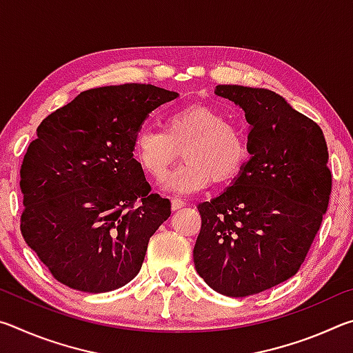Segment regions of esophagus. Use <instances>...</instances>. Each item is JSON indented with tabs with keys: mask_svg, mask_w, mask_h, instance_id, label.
I'll return each instance as SVG.
<instances>
[{
	"mask_svg": "<svg viewBox=\"0 0 353 353\" xmlns=\"http://www.w3.org/2000/svg\"><path fill=\"white\" fill-rule=\"evenodd\" d=\"M183 205H185V202L182 199H179V198H172L171 199V208H172V210H179V208H182Z\"/></svg>",
	"mask_w": 353,
	"mask_h": 353,
	"instance_id": "1",
	"label": "esophagus"
}]
</instances>
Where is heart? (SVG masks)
<instances>
[{"mask_svg":"<svg viewBox=\"0 0 353 353\" xmlns=\"http://www.w3.org/2000/svg\"><path fill=\"white\" fill-rule=\"evenodd\" d=\"M183 146V162L162 181L171 193H191L212 181L225 182L243 170L248 143L240 129L225 123L223 113L191 104L170 113L163 130L143 128L135 135L134 159L154 179L162 177Z\"/></svg>","mask_w":353,"mask_h":353,"instance_id":"obj_1","label":"heart"}]
</instances>
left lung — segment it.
Wrapping results in <instances>:
<instances>
[{
    "instance_id": "obj_1",
    "label": "left lung",
    "mask_w": 353,
    "mask_h": 353,
    "mask_svg": "<svg viewBox=\"0 0 353 353\" xmlns=\"http://www.w3.org/2000/svg\"><path fill=\"white\" fill-rule=\"evenodd\" d=\"M249 123L250 159L223 193L198 205L193 249L205 283L230 297L291 279L305 260L332 191L321 128L266 88L216 85Z\"/></svg>"
}]
</instances>
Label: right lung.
Wrapping results in <instances>:
<instances>
[{
	"mask_svg": "<svg viewBox=\"0 0 353 353\" xmlns=\"http://www.w3.org/2000/svg\"><path fill=\"white\" fill-rule=\"evenodd\" d=\"M177 97L151 83L92 88L40 123L20 170L21 234L61 283L97 294L140 272L171 202L149 193L134 140Z\"/></svg>",
	"mask_w": 353,
	"mask_h": 353,
	"instance_id": "1",
	"label": "right lung"
}]
</instances>
